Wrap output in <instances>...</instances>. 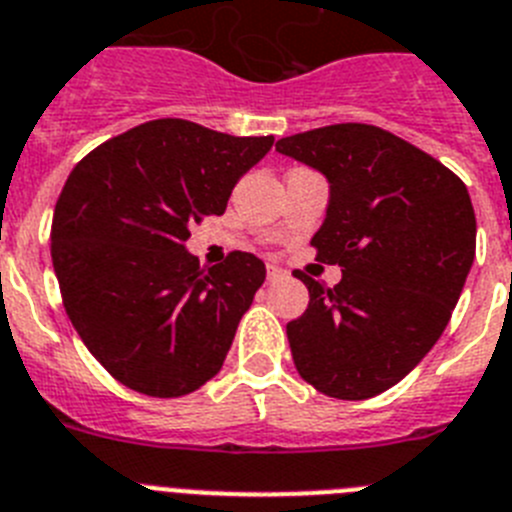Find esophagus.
<instances>
[{"mask_svg": "<svg viewBox=\"0 0 512 512\" xmlns=\"http://www.w3.org/2000/svg\"><path fill=\"white\" fill-rule=\"evenodd\" d=\"M281 278H286V270L278 268V265H268V281L275 283L281 281Z\"/></svg>", "mask_w": 512, "mask_h": 512, "instance_id": "esophagus-1", "label": "esophagus"}]
</instances>
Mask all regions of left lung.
<instances>
[{
    "label": "left lung",
    "instance_id": "8db88e82",
    "mask_svg": "<svg viewBox=\"0 0 512 512\" xmlns=\"http://www.w3.org/2000/svg\"><path fill=\"white\" fill-rule=\"evenodd\" d=\"M286 157L330 182L317 260L335 288L296 270L309 306L286 324L301 379L335 399L376 397L402 381L446 330L477 250L464 182L438 159L368 123L286 136Z\"/></svg>",
    "mask_w": 512,
    "mask_h": 512
}]
</instances>
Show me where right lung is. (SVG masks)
Listing matches in <instances>:
<instances>
[{
  "label": "right lung",
  "mask_w": 512,
  "mask_h": 512,
  "mask_svg": "<svg viewBox=\"0 0 512 512\" xmlns=\"http://www.w3.org/2000/svg\"><path fill=\"white\" fill-rule=\"evenodd\" d=\"M273 141L159 118L71 170L53 211V270L74 330L128 389L185 397L224 366L265 265L237 250L201 268L185 239L226 211L239 177Z\"/></svg>",
  "instance_id": "obj_1"
}]
</instances>
